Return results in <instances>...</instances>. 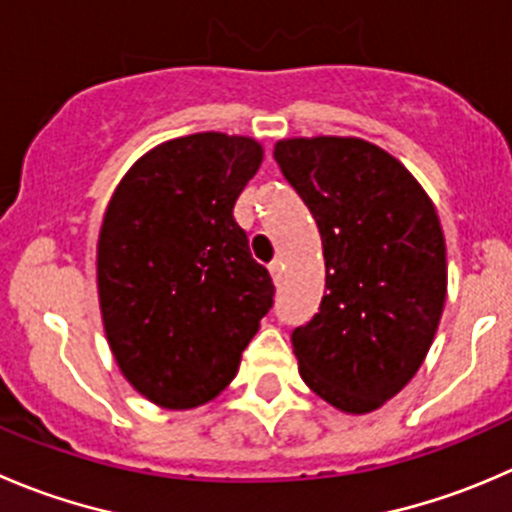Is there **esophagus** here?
I'll return each mask as SVG.
<instances>
[{
  "instance_id": "34e87169",
  "label": "esophagus",
  "mask_w": 512,
  "mask_h": 512,
  "mask_svg": "<svg viewBox=\"0 0 512 512\" xmlns=\"http://www.w3.org/2000/svg\"><path fill=\"white\" fill-rule=\"evenodd\" d=\"M280 272H282L280 262H272V265H270V275H272V282H275V285H280Z\"/></svg>"
}]
</instances>
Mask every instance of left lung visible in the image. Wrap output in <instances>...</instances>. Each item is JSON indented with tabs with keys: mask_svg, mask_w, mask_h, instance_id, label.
<instances>
[{
	"mask_svg": "<svg viewBox=\"0 0 512 512\" xmlns=\"http://www.w3.org/2000/svg\"><path fill=\"white\" fill-rule=\"evenodd\" d=\"M275 162L312 212L325 295L292 332L300 377L347 415L382 408L423 365L448 295L445 237L408 167L360 137H290Z\"/></svg>",
	"mask_w": 512,
	"mask_h": 512,
	"instance_id": "1",
	"label": "left lung"
}]
</instances>
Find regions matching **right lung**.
Listing matches in <instances>:
<instances>
[{"label":"right lung","instance_id":"add662e5","mask_svg":"<svg viewBox=\"0 0 512 512\" xmlns=\"http://www.w3.org/2000/svg\"><path fill=\"white\" fill-rule=\"evenodd\" d=\"M262 155L252 137H175L124 172L104 210V335L124 380L165 410L215 400L272 307L270 272L232 217Z\"/></svg>","mask_w":512,"mask_h":512}]
</instances>
